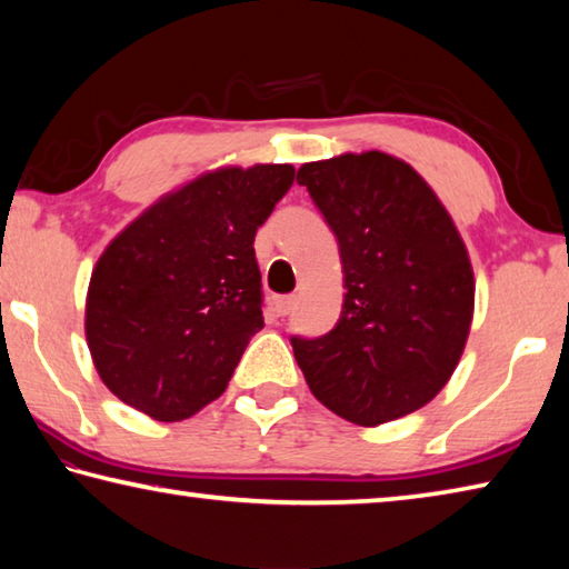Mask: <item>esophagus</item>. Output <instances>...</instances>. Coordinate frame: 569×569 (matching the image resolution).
I'll use <instances>...</instances> for the list:
<instances>
[{
  "label": "esophagus",
  "mask_w": 569,
  "mask_h": 569,
  "mask_svg": "<svg viewBox=\"0 0 569 569\" xmlns=\"http://www.w3.org/2000/svg\"><path fill=\"white\" fill-rule=\"evenodd\" d=\"M293 306H296V296H281V298H276L273 311H276V316H288L293 311Z\"/></svg>",
  "instance_id": "esophagus-1"
}]
</instances>
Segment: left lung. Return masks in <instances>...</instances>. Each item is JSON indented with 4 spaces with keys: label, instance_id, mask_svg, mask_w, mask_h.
Listing matches in <instances>:
<instances>
[{
    "label": "left lung",
    "instance_id": "1",
    "mask_svg": "<svg viewBox=\"0 0 569 569\" xmlns=\"http://www.w3.org/2000/svg\"><path fill=\"white\" fill-rule=\"evenodd\" d=\"M339 240L343 308L319 339L291 336L308 389L377 427L445 389L475 313V273L455 220L417 170L369 150L298 168Z\"/></svg>",
    "mask_w": 569,
    "mask_h": 569
}]
</instances>
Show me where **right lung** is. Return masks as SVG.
I'll list each match as a JSON object with an SVG mask.
<instances>
[{"instance_id": "add662e5", "label": "right lung", "mask_w": 569, "mask_h": 569, "mask_svg": "<svg viewBox=\"0 0 569 569\" xmlns=\"http://www.w3.org/2000/svg\"><path fill=\"white\" fill-rule=\"evenodd\" d=\"M293 166L223 168L160 198L104 248L84 333L114 397L180 421L226 391L263 329L256 230L293 186Z\"/></svg>"}]
</instances>
